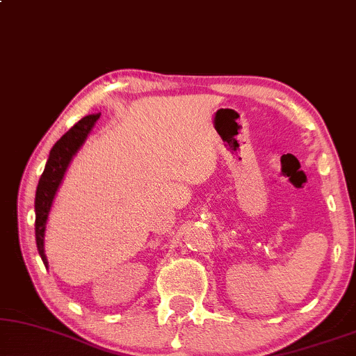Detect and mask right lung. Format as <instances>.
Segmentation results:
<instances>
[{
  "mask_svg": "<svg viewBox=\"0 0 356 356\" xmlns=\"http://www.w3.org/2000/svg\"><path fill=\"white\" fill-rule=\"evenodd\" d=\"M101 113H91V115L83 117L76 125L66 131L61 138L50 149V156L47 159L45 169L40 175L39 186L35 192V241L37 250H39L45 267H49V260L45 255V226L49 220L50 208L54 205V198L56 195L61 181H63L66 169L78 153L84 141H86L89 131L92 130L94 123L99 120Z\"/></svg>",
  "mask_w": 356,
  "mask_h": 356,
  "instance_id": "obj_1",
  "label": "right lung"
}]
</instances>
